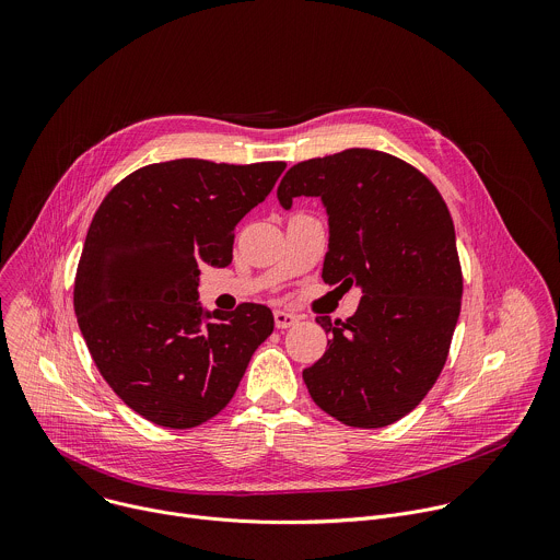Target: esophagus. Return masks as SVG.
Returning <instances> with one entry per match:
<instances>
[{"label": "esophagus", "mask_w": 560, "mask_h": 560, "mask_svg": "<svg viewBox=\"0 0 560 560\" xmlns=\"http://www.w3.org/2000/svg\"><path fill=\"white\" fill-rule=\"evenodd\" d=\"M296 322H299L296 314H292V312H288V310H275V326H277L279 330L292 328Z\"/></svg>", "instance_id": "1"}]
</instances>
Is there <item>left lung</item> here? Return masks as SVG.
<instances>
[{
  "mask_svg": "<svg viewBox=\"0 0 560 560\" xmlns=\"http://www.w3.org/2000/svg\"><path fill=\"white\" fill-rule=\"evenodd\" d=\"M283 208L322 197L330 221L324 281L363 290L348 322L303 370L312 401L350 428H385L436 383L458 322L463 275L450 210L436 186L394 154L348 148L292 166Z\"/></svg>",
  "mask_w": 560,
  "mask_h": 560,
  "instance_id": "8db88e82",
  "label": "left lung"
}]
</instances>
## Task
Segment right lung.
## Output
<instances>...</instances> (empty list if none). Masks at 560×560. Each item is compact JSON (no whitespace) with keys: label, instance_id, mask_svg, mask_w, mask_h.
I'll return each mask as SVG.
<instances>
[{"label":"right lung","instance_id":"1","mask_svg":"<svg viewBox=\"0 0 560 560\" xmlns=\"http://www.w3.org/2000/svg\"><path fill=\"white\" fill-rule=\"evenodd\" d=\"M283 162L150 164L97 208L74 277V314L121 401L154 425L188 430L234 396L275 316L259 303L203 312L199 268L232 261L234 225L261 203Z\"/></svg>","mask_w":560,"mask_h":560}]
</instances>
